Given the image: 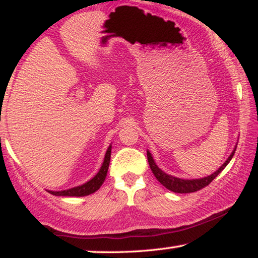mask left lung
<instances>
[{
	"mask_svg": "<svg viewBox=\"0 0 258 258\" xmlns=\"http://www.w3.org/2000/svg\"><path fill=\"white\" fill-rule=\"evenodd\" d=\"M235 150H236V148H235ZM235 150L232 151V154L230 155V156H229L228 160L224 162L223 165H222V167L218 169L217 171H215L213 175L208 176V177L200 178V179H182V178L174 177V176L167 175L165 172L162 171L156 164H155V162L153 160V157H151L149 151H147V156H148V162H149L151 171H153L155 177L157 178V181L160 182L162 185H164L165 188L171 190V191H174V192L186 194V192L199 191V190L203 189L204 186L209 185L210 183L214 181V178H216L217 175L220 174V172L223 170L225 167H227V164L229 163V162L231 161V158L235 154Z\"/></svg>",
	"mask_w": 258,
	"mask_h": 258,
	"instance_id": "8db88e82",
	"label": "left lung"
}]
</instances>
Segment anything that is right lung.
<instances>
[{
    "label": "right lung",
    "instance_id": "add662e5",
    "mask_svg": "<svg viewBox=\"0 0 258 258\" xmlns=\"http://www.w3.org/2000/svg\"><path fill=\"white\" fill-rule=\"evenodd\" d=\"M110 154H111V147L108 148L107 153H105V157L103 161V164L100 169V171L97 172V175L94 178H91L89 182L84 183V184L76 186V188H72L68 190H63V191H49L51 195L55 196H87L90 195L100 189V186L103 184L105 176H107L108 168H109V162H110Z\"/></svg>",
    "mask_w": 258,
    "mask_h": 258
}]
</instances>
